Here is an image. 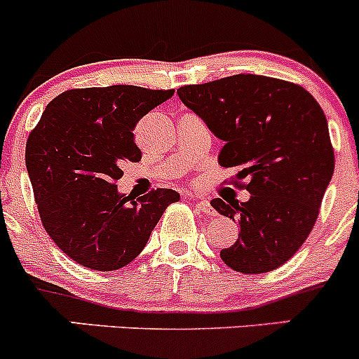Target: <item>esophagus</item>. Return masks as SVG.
Masks as SVG:
<instances>
[{
  "instance_id": "34e87169",
  "label": "esophagus",
  "mask_w": 359,
  "mask_h": 359,
  "mask_svg": "<svg viewBox=\"0 0 359 359\" xmlns=\"http://www.w3.org/2000/svg\"><path fill=\"white\" fill-rule=\"evenodd\" d=\"M191 201H195V207H197L198 210H201V212H204V214H207V216H216V210L212 209V207H210V204L207 201H201V198H195V197H190Z\"/></svg>"
}]
</instances>
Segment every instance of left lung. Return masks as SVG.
Returning <instances> with one entry per match:
<instances>
[{"label": "left lung", "instance_id": "obj_1", "mask_svg": "<svg viewBox=\"0 0 359 359\" xmlns=\"http://www.w3.org/2000/svg\"><path fill=\"white\" fill-rule=\"evenodd\" d=\"M178 95L223 140L219 164L233 168L231 183L250 194L242 204L210 202L240 226L221 259L245 275L280 268L311 233L334 175L323 110L299 84L256 74L188 84Z\"/></svg>", "mask_w": 359, "mask_h": 359}]
</instances>
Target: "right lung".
I'll return each mask as SVG.
<instances>
[{"mask_svg":"<svg viewBox=\"0 0 359 359\" xmlns=\"http://www.w3.org/2000/svg\"><path fill=\"white\" fill-rule=\"evenodd\" d=\"M175 90L116 84L76 88L51 100L25 145L39 217L58 249L95 271L129 264L180 194H117L123 165L142 161L136 124Z\"/></svg>","mask_w":359,"mask_h":359,"instance_id":"1","label":"right lung"}]
</instances>
